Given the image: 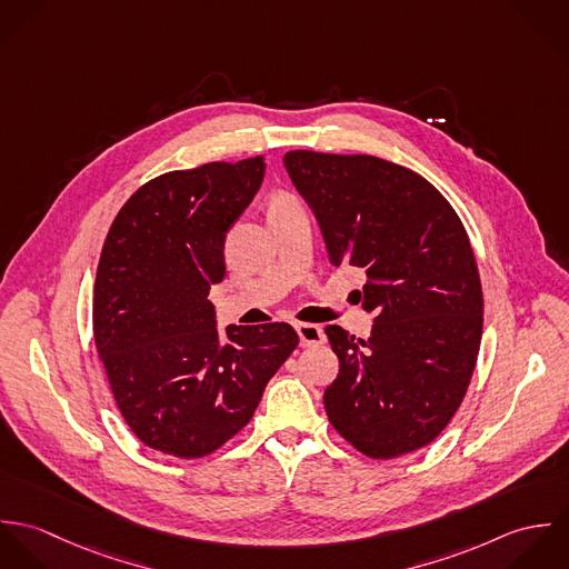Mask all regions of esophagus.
<instances>
[{
	"instance_id": "1",
	"label": "esophagus",
	"mask_w": 569,
	"mask_h": 569,
	"mask_svg": "<svg viewBox=\"0 0 569 569\" xmlns=\"http://www.w3.org/2000/svg\"><path fill=\"white\" fill-rule=\"evenodd\" d=\"M298 335H300V343L305 348H316L320 343H325V330L318 325H298L296 326Z\"/></svg>"
}]
</instances>
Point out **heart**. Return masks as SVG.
<instances>
[{"mask_svg":"<svg viewBox=\"0 0 569 569\" xmlns=\"http://www.w3.org/2000/svg\"><path fill=\"white\" fill-rule=\"evenodd\" d=\"M284 199H289V197H278V199H276V201H284Z\"/></svg>","mask_w":569,"mask_h":569,"instance_id":"1","label":"heart"}]
</instances>
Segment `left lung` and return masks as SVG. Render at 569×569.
<instances>
[{"label": "left lung", "mask_w": 569, "mask_h": 569, "mask_svg": "<svg viewBox=\"0 0 569 569\" xmlns=\"http://www.w3.org/2000/svg\"><path fill=\"white\" fill-rule=\"evenodd\" d=\"M287 172L318 217L328 262L363 269L368 341L326 326L339 375L326 388L335 431L375 460L422 449L471 383L482 282L451 203L418 172L375 156L289 151Z\"/></svg>", "instance_id": "obj_1"}]
</instances>
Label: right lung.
<instances>
[{
  "label": "right lung",
  "instance_id": "1",
  "mask_svg": "<svg viewBox=\"0 0 569 569\" xmlns=\"http://www.w3.org/2000/svg\"><path fill=\"white\" fill-rule=\"evenodd\" d=\"M262 174V156L163 172L127 199L102 244L96 348L122 418L166 456L203 458L234 438L300 341L284 322L228 326L221 341L208 300Z\"/></svg>",
  "mask_w": 569,
  "mask_h": 569
}]
</instances>
